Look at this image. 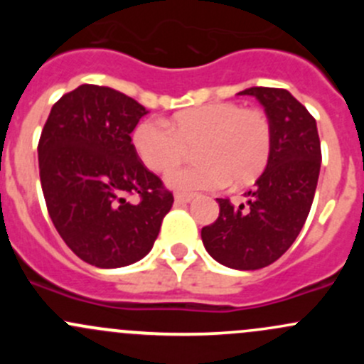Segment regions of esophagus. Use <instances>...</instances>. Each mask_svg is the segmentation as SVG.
<instances>
[{
	"label": "esophagus",
	"mask_w": 364,
	"mask_h": 364,
	"mask_svg": "<svg viewBox=\"0 0 364 364\" xmlns=\"http://www.w3.org/2000/svg\"><path fill=\"white\" fill-rule=\"evenodd\" d=\"M193 200L192 193H176L174 196V203L176 204H188Z\"/></svg>",
	"instance_id": "1"
}]
</instances>
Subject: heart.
<instances>
[{
    "label": "heart",
    "instance_id": "obj_1",
    "mask_svg": "<svg viewBox=\"0 0 364 364\" xmlns=\"http://www.w3.org/2000/svg\"><path fill=\"white\" fill-rule=\"evenodd\" d=\"M142 164L153 172H165L196 146L199 161L174 168L165 181L178 192L247 186L267 167L273 149V127L259 109L236 102L190 107L176 112L168 124L142 121L132 135Z\"/></svg>",
    "mask_w": 364,
    "mask_h": 364
}]
</instances>
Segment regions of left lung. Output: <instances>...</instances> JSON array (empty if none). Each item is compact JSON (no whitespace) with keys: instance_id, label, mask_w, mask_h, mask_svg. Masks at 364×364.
Wrapping results in <instances>:
<instances>
[{"instance_id":"left-lung-1","label":"left lung","mask_w":364,"mask_h":364,"mask_svg":"<svg viewBox=\"0 0 364 364\" xmlns=\"http://www.w3.org/2000/svg\"><path fill=\"white\" fill-rule=\"evenodd\" d=\"M240 95L255 97L269 117L271 159L245 193L247 203L234 208L216 199L218 218L200 236L216 262L250 271L273 264L296 241L314 203L322 155L317 123L287 90L253 86Z\"/></svg>"}]
</instances>
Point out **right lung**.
I'll list each match as a JSON object with an SVG mask.
<instances>
[{"label":"right lung","instance_id":"add662e5","mask_svg":"<svg viewBox=\"0 0 364 364\" xmlns=\"http://www.w3.org/2000/svg\"><path fill=\"white\" fill-rule=\"evenodd\" d=\"M148 111L107 86L82 84L50 109L38 142L54 227L91 266H130L151 252L172 193L139 160L130 134ZM137 193L139 203L126 200Z\"/></svg>","mask_w":364,"mask_h":364}]
</instances>
